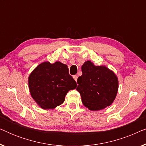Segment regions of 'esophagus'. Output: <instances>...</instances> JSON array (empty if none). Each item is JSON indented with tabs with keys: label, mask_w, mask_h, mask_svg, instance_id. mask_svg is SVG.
<instances>
[{
	"label": "esophagus",
	"mask_w": 146,
	"mask_h": 146,
	"mask_svg": "<svg viewBox=\"0 0 146 146\" xmlns=\"http://www.w3.org/2000/svg\"><path fill=\"white\" fill-rule=\"evenodd\" d=\"M73 78L76 81H77V79H78V76H77V75H74V76H73Z\"/></svg>",
	"instance_id": "1"
}]
</instances>
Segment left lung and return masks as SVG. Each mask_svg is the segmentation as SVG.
<instances>
[{
	"instance_id": "1",
	"label": "left lung",
	"mask_w": 146,
	"mask_h": 146,
	"mask_svg": "<svg viewBox=\"0 0 146 146\" xmlns=\"http://www.w3.org/2000/svg\"><path fill=\"white\" fill-rule=\"evenodd\" d=\"M82 75L78 77L77 91L83 104L98 111L110 106L116 97L118 80L114 73L104 66H95L90 61L82 66Z\"/></svg>"
}]
</instances>
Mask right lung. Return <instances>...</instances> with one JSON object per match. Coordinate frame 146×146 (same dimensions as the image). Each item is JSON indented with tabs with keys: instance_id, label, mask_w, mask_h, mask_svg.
<instances>
[{
	"instance_id": "obj_1",
	"label": "right lung",
	"mask_w": 146,
	"mask_h": 146,
	"mask_svg": "<svg viewBox=\"0 0 146 146\" xmlns=\"http://www.w3.org/2000/svg\"><path fill=\"white\" fill-rule=\"evenodd\" d=\"M31 96L41 108L53 109L62 104L68 92L75 89L77 84L69 74L67 65L60 62L39 64L29 77Z\"/></svg>"
}]
</instances>
